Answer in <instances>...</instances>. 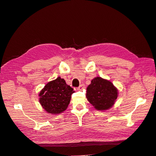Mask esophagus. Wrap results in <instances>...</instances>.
Instances as JSON below:
<instances>
[{
    "mask_svg": "<svg viewBox=\"0 0 156 156\" xmlns=\"http://www.w3.org/2000/svg\"><path fill=\"white\" fill-rule=\"evenodd\" d=\"M84 87H85V86H84V84H81V85H80L79 87H78V90H81L84 89Z\"/></svg>",
    "mask_w": 156,
    "mask_h": 156,
    "instance_id": "obj_1",
    "label": "esophagus"
}]
</instances>
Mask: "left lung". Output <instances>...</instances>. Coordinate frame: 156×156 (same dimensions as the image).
Here are the masks:
<instances>
[{
	"label": "left lung",
	"instance_id": "left-lung-1",
	"mask_svg": "<svg viewBox=\"0 0 156 156\" xmlns=\"http://www.w3.org/2000/svg\"><path fill=\"white\" fill-rule=\"evenodd\" d=\"M88 101L99 111L112 107L118 97V90L108 80L97 77L91 81L87 88Z\"/></svg>",
	"mask_w": 156,
	"mask_h": 156
}]
</instances>
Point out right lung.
Masks as SVG:
<instances>
[{
    "instance_id": "add662e5",
    "label": "right lung",
    "mask_w": 156,
    "mask_h": 156,
    "mask_svg": "<svg viewBox=\"0 0 156 156\" xmlns=\"http://www.w3.org/2000/svg\"><path fill=\"white\" fill-rule=\"evenodd\" d=\"M73 89L60 77L49 82L40 91V103L47 112L57 115L66 109Z\"/></svg>"
}]
</instances>
